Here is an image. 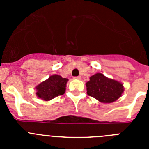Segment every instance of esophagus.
Here are the masks:
<instances>
[{"label": "esophagus", "instance_id": "esophagus-1", "mask_svg": "<svg viewBox=\"0 0 149 149\" xmlns=\"http://www.w3.org/2000/svg\"><path fill=\"white\" fill-rule=\"evenodd\" d=\"M74 79H75V80H81V76H77V77H74Z\"/></svg>", "mask_w": 149, "mask_h": 149}]
</instances>
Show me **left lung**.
I'll list each match as a JSON object with an SVG mask.
<instances>
[{
  "label": "left lung",
  "instance_id": "left-lung-1",
  "mask_svg": "<svg viewBox=\"0 0 149 149\" xmlns=\"http://www.w3.org/2000/svg\"><path fill=\"white\" fill-rule=\"evenodd\" d=\"M86 86L88 95L104 104L113 103L118 100L125 90L122 83L109 78L102 73H96L91 76Z\"/></svg>",
  "mask_w": 149,
  "mask_h": 149
}]
</instances>
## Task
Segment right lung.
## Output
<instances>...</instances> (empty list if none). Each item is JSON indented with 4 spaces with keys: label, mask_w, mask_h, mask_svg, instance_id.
<instances>
[{
    "label": "right lung",
    "mask_w": 149,
    "mask_h": 149,
    "mask_svg": "<svg viewBox=\"0 0 149 149\" xmlns=\"http://www.w3.org/2000/svg\"><path fill=\"white\" fill-rule=\"evenodd\" d=\"M68 79L58 74L51 75L47 80L36 86V96L44 101H48L65 93Z\"/></svg>",
    "instance_id": "1"
}]
</instances>
